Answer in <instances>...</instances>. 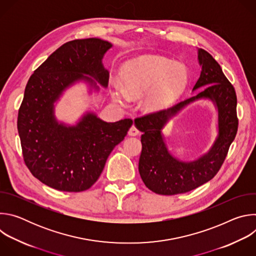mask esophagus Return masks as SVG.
<instances>
[{
    "mask_svg": "<svg viewBox=\"0 0 256 256\" xmlns=\"http://www.w3.org/2000/svg\"><path fill=\"white\" fill-rule=\"evenodd\" d=\"M138 130L136 128V126H132V128H130L128 130V136H138Z\"/></svg>",
    "mask_w": 256,
    "mask_h": 256,
    "instance_id": "1",
    "label": "esophagus"
}]
</instances>
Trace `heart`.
<instances>
[{
    "instance_id": "obj_1",
    "label": "heart",
    "mask_w": 256,
    "mask_h": 256,
    "mask_svg": "<svg viewBox=\"0 0 256 256\" xmlns=\"http://www.w3.org/2000/svg\"><path fill=\"white\" fill-rule=\"evenodd\" d=\"M122 84L114 83V97L128 103L142 96V109L157 114L166 109L184 91L188 72L181 64L157 56H142L130 60L120 74Z\"/></svg>"
}]
</instances>
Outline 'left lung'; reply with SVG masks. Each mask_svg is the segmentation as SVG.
Listing matches in <instances>:
<instances>
[{"instance_id": "8db88e82", "label": "left lung", "mask_w": 256, "mask_h": 256, "mask_svg": "<svg viewBox=\"0 0 256 256\" xmlns=\"http://www.w3.org/2000/svg\"><path fill=\"white\" fill-rule=\"evenodd\" d=\"M200 75L192 91L194 96L157 114L134 120L140 136L142 153L138 172L144 186L155 194L173 196L190 192L210 181L220 170L238 130L237 97L233 85L216 60L204 50H198ZM208 98L218 112V136L210 150L194 162H182L168 151L162 130L168 120L188 104Z\"/></svg>"}]
</instances>
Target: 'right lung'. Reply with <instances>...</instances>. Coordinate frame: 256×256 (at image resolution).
Here are the masks:
<instances>
[{
  "mask_svg": "<svg viewBox=\"0 0 256 256\" xmlns=\"http://www.w3.org/2000/svg\"><path fill=\"white\" fill-rule=\"evenodd\" d=\"M112 44L100 38L68 42L34 70L25 88L17 128L26 166L46 186L68 192L90 188L132 120L106 122L87 112L74 126L58 122L54 103L78 82L98 92L108 86L102 60Z\"/></svg>",
  "mask_w": 256,
  "mask_h": 256,
  "instance_id": "1",
  "label": "right lung"
}]
</instances>
